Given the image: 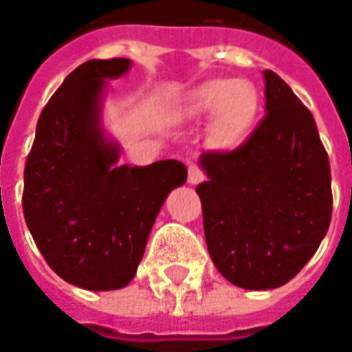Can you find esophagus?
Segmentation results:
<instances>
[{"instance_id": "esophagus-1", "label": "esophagus", "mask_w": 352, "mask_h": 352, "mask_svg": "<svg viewBox=\"0 0 352 352\" xmlns=\"http://www.w3.org/2000/svg\"><path fill=\"white\" fill-rule=\"evenodd\" d=\"M206 179V175H204V171H201L198 166H188V183L190 184H198L201 183Z\"/></svg>"}]
</instances>
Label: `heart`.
Wrapping results in <instances>:
<instances>
[{"label":"heart","instance_id":"obj_1","mask_svg":"<svg viewBox=\"0 0 352 352\" xmlns=\"http://www.w3.org/2000/svg\"><path fill=\"white\" fill-rule=\"evenodd\" d=\"M259 110L257 91L244 80H211L192 91L183 108L186 120H215V133L223 146L234 148L250 133Z\"/></svg>","mask_w":352,"mask_h":352}]
</instances>
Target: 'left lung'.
<instances>
[{
    "label": "left lung",
    "mask_w": 352,
    "mask_h": 352,
    "mask_svg": "<svg viewBox=\"0 0 352 352\" xmlns=\"http://www.w3.org/2000/svg\"><path fill=\"white\" fill-rule=\"evenodd\" d=\"M267 114L230 152H204L196 186L217 270L244 289L284 286L313 257L331 221V173L313 114L265 70Z\"/></svg>",
    "instance_id": "1"
}]
</instances>
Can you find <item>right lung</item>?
<instances>
[{
    "instance_id": "add662e5",
    "label": "right lung",
    "mask_w": 352,
    "mask_h": 352,
    "mask_svg": "<svg viewBox=\"0 0 352 352\" xmlns=\"http://www.w3.org/2000/svg\"><path fill=\"white\" fill-rule=\"evenodd\" d=\"M129 58H93L49 99L26 158L22 210L38 250L68 284L108 292L133 280L168 194L186 181L177 160L118 166L120 146L100 124L107 80Z\"/></svg>"
}]
</instances>
